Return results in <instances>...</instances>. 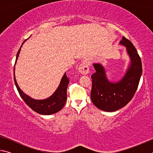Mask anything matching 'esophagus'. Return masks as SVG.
I'll list each match as a JSON object with an SVG mask.
<instances>
[{"mask_svg": "<svg viewBox=\"0 0 153 153\" xmlns=\"http://www.w3.org/2000/svg\"><path fill=\"white\" fill-rule=\"evenodd\" d=\"M78 70L82 74L86 75L89 73V64L87 61H83L79 65L78 67Z\"/></svg>", "mask_w": 153, "mask_h": 153, "instance_id": "esophagus-1", "label": "esophagus"}]
</instances>
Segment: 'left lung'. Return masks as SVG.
Here are the masks:
<instances>
[{"label": "left lung", "mask_w": 153, "mask_h": 153, "mask_svg": "<svg viewBox=\"0 0 153 153\" xmlns=\"http://www.w3.org/2000/svg\"><path fill=\"white\" fill-rule=\"evenodd\" d=\"M120 44L126 46L130 58L129 68L120 81L109 82L102 65L93 64L96 72L91 76L92 102L99 109L107 112H113L125 107L132 99L142 73L141 59L133 44L124 36Z\"/></svg>", "instance_id": "8db88e82"}]
</instances>
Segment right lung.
I'll use <instances>...</instances> for the list:
<instances>
[{
	"mask_svg": "<svg viewBox=\"0 0 153 153\" xmlns=\"http://www.w3.org/2000/svg\"><path fill=\"white\" fill-rule=\"evenodd\" d=\"M24 42H23V44L24 43ZM23 44L17 52L15 63H16L18 56H19L21 48H22ZM14 82L18 92H19L20 97L22 98V99L24 100V102L26 103L32 110L34 111L35 112L41 114V115H48L55 113L56 112H58V111H61L64 107L65 104L67 100V89L69 82V79L68 77H67L66 73H65L64 76L62 77L60 84H59L57 89L56 90V91L53 93V94L51 95V97H48V98H46V99L44 100L33 99V98L31 97H28L27 94H24V92L19 88V86H18L16 79H15V74Z\"/></svg>",
	"mask_w": 153,
	"mask_h": 153,
	"instance_id": "1",
	"label": "right lung"
}]
</instances>
